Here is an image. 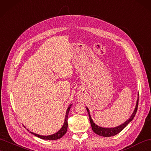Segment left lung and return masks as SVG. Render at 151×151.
<instances>
[{
	"instance_id": "8db88e82",
	"label": "left lung",
	"mask_w": 151,
	"mask_h": 151,
	"mask_svg": "<svg viewBox=\"0 0 151 151\" xmlns=\"http://www.w3.org/2000/svg\"><path fill=\"white\" fill-rule=\"evenodd\" d=\"M138 105V97L137 101V104H136L135 108L134 109L133 113H132L131 116L124 123L120 125V126H116L115 127H102L98 126V125H97V124H95L93 121L92 119H91L89 109H88L87 107H86V108L87 109L88 115H89L90 122L91 124V128H92V130L94 133L97 134L99 136H101V137H113V136H115L118 133H119L120 131H122L126 127V126L129 123L133 120V119H134V117L137 111Z\"/></svg>"
}]
</instances>
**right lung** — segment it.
<instances>
[{
	"label": "right lung",
	"mask_w": 151,
	"mask_h": 151,
	"mask_svg": "<svg viewBox=\"0 0 151 151\" xmlns=\"http://www.w3.org/2000/svg\"><path fill=\"white\" fill-rule=\"evenodd\" d=\"M72 104L68 106V108L67 109V112H66V115H65V121H64V124L63 125V126L59 130L58 132H56V133L50 134V135H48V136H43V135H40V134H38L36 133H33V132L30 131L29 133L35 135L36 137H37L38 138H42L43 139H48V140H55V139H58L61 138L63 136L67 133V127H68V122H67V120H68V113L70 109ZM27 130L29 131L27 129Z\"/></svg>",
	"instance_id": "add662e5"
}]
</instances>
